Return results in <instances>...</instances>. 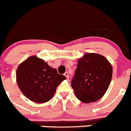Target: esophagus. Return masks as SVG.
Segmentation results:
<instances>
[{"label":"esophagus","instance_id":"obj_1","mask_svg":"<svg viewBox=\"0 0 131 131\" xmlns=\"http://www.w3.org/2000/svg\"><path fill=\"white\" fill-rule=\"evenodd\" d=\"M64 75L66 76V77L67 79L69 78V73H68V72H66V73H64Z\"/></svg>","mask_w":131,"mask_h":131}]
</instances>
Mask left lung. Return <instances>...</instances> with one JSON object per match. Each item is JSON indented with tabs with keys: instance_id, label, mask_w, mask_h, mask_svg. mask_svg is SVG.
Listing matches in <instances>:
<instances>
[{
	"instance_id": "1",
	"label": "left lung",
	"mask_w": 131,
	"mask_h": 131,
	"mask_svg": "<svg viewBox=\"0 0 131 131\" xmlns=\"http://www.w3.org/2000/svg\"><path fill=\"white\" fill-rule=\"evenodd\" d=\"M112 66L103 56L89 53L78 60L71 81L76 97L84 103L94 102L107 91L112 78Z\"/></svg>"
}]
</instances>
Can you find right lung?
<instances>
[{"label":"right lung","instance_id":"obj_1","mask_svg":"<svg viewBox=\"0 0 131 131\" xmlns=\"http://www.w3.org/2000/svg\"><path fill=\"white\" fill-rule=\"evenodd\" d=\"M42 59L31 56L19 64L16 81L19 89L31 101L45 103L51 100L59 84L66 79Z\"/></svg>","mask_w":131,"mask_h":131}]
</instances>
